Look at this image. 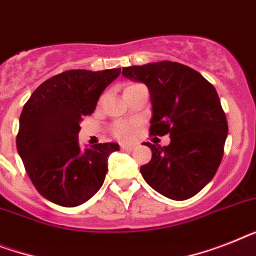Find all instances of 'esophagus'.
Masks as SVG:
<instances>
[{"label": "esophagus", "mask_w": 256, "mask_h": 256, "mask_svg": "<svg viewBox=\"0 0 256 256\" xmlns=\"http://www.w3.org/2000/svg\"><path fill=\"white\" fill-rule=\"evenodd\" d=\"M120 149L124 152H132L134 149V145H130V144H122L120 145Z\"/></svg>", "instance_id": "obj_1"}]
</instances>
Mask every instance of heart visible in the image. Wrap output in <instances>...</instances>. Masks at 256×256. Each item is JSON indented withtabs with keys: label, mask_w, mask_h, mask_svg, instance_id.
I'll list each match as a JSON object with an SVG mask.
<instances>
[{
	"label": "heart",
	"mask_w": 256,
	"mask_h": 256,
	"mask_svg": "<svg viewBox=\"0 0 256 256\" xmlns=\"http://www.w3.org/2000/svg\"><path fill=\"white\" fill-rule=\"evenodd\" d=\"M134 133H136V126L133 123H118L114 128V134L122 140H130L134 136Z\"/></svg>",
	"instance_id": "1"
}]
</instances>
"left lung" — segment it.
Masks as SVG:
<instances>
[{"label":"left lung","instance_id":"obj_1","mask_svg":"<svg viewBox=\"0 0 256 256\" xmlns=\"http://www.w3.org/2000/svg\"><path fill=\"white\" fill-rule=\"evenodd\" d=\"M122 74L145 84L150 92V134H170L168 146L145 144L152 160L140 168L142 178L168 199L195 196L216 174L228 137L214 86L199 72L172 61L126 66Z\"/></svg>","mask_w":256,"mask_h":256}]
</instances>
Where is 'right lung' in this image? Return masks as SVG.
<instances>
[{"label": "right lung", "mask_w": 256, "mask_h": 256, "mask_svg": "<svg viewBox=\"0 0 256 256\" xmlns=\"http://www.w3.org/2000/svg\"><path fill=\"white\" fill-rule=\"evenodd\" d=\"M120 70H66L44 81L23 107L16 149L38 192L57 206H81L102 187L107 160L119 150V144L81 149L80 123L94 112L100 94Z\"/></svg>", "instance_id": "add662e5"}]
</instances>
